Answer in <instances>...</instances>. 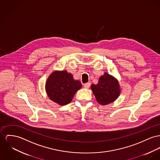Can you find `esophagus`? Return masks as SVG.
<instances>
[{
  "instance_id": "esophagus-1",
  "label": "esophagus",
  "mask_w": 160,
  "mask_h": 160,
  "mask_svg": "<svg viewBox=\"0 0 160 160\" xmlns=\"http://www.w3.org/2000/svg\"><path fill=\"white\" fill-rule=\"evenodd\" d=\"M90 86V82H87L84 84V88H88Z\"/></svg>"
}]
</instances>
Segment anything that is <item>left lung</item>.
<instances>
[{
	"label": "left lung",
	"instance_id": "left-lung-1",
	"mask_svg": "<svg viewBox=\"0 0 160 160\" xmlns=\"http://www.w3.org/2000/svg\"><path fill=\"white\" fill-rule=\"evenodd\" d=\"M91 89L97 102L102 106L114 102L121 93L117 79L107 73L99 78L97 84H92Z\"/></svg>",
	"mask_w": 160,
	"mask_h": 160
}]
</instances>
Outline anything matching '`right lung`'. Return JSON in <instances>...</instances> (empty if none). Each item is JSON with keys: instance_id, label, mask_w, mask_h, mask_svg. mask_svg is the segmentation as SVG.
<instances>
[{"instance_id": "right-lung-1", "label": "right lung", "mask_w": 160, "mask_h": 160, "mask_svg": "<svg viewBox=\"0 0 160 160\" xmlns=\"http://www.w3.org/2000/svg\"><path fill=\"white\" fill-rule=\"evenodd\" d=\"M81 87V82L74 79L72 74L66 70L54 71L45 83V91L48 98L60 106L69 104Z\"/></svg>"}]
</instances>
